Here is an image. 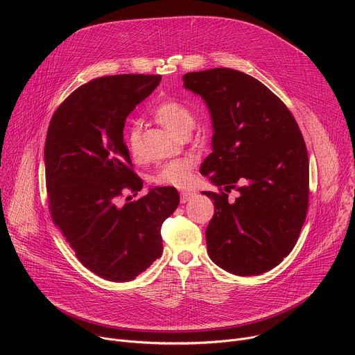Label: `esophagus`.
<instances>
[{
    "mask_svg": "<svg viewBox=\"0 0 355 355\" xmlns=\"http://www.w3.org/2000/svg\"><path fill=\"white\" fill-rule=\"evenodd\" d=\"M193 196H195V191H182L181 192V202H182V204H185V202L191 200Z\"/></svg>",
    "mask_w": 355,
    "mask_h": 355,
    "instance_id": "obj_1",
    "label": "esophagus"
}]
</instances>
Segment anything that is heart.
<instances>
[{
	"mask_svg": "<svg viewBox=\"0 0 355 355\" xmlns=\"http://www.w3.org/2000/svg\"><path fill=\"white\" fill-rule=\"evenodd\" d=\"M155 119L173 132L177 136H184L185 133H191L195 126V116L192 111L177 99H167L160 103L155 108ZM126 146L129 153L133 159H139L141 155L140 147V136L137 129H130L126 135ZM193 159H177L163 164L159 171L153 175L151 181L157 185H167L175 188H185L192 182L193 170H195Z\"/></svg>",
	"mask_w": 355,
	"mask_h": 355,
	"instance_id": "obj_1",
	"label": "heart"
}]
</instances>
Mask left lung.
Listing matches in <instances>:
<instances>
[{
  "mask_svg": "<svg viewBox=\"0 0 355 355\" xmlns=\"http://www.w3.org/2000/svg\"><path fill=\"white\" fill-rule=\"evenodd\" d=\"M184 87L205 101L212 153L200 166L219 192L204 191L215 215L211 260L236 275L277 267L295 247L309 207V159L299 126L263 83L232 69L187 73ZM239 191L234 202L227 192Z\"/></svg>",
  "mask_w": 355,
  "mask_h": 355,
  "instance_id": "1",
  "label": "left lung"
}]
</instances>
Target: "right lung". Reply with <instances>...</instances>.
Returning a JSON list of instances; mask_svg holds the SVG:
<instances>
[{"instance_id":"right-lung-1","label":"right lung","mask_w":355,"mask_h":355,"mask_svg":"<svg viewBox=\"0 0 355 355\" xmlns=\"http://www.w3.org/2000/svg\"><path fill=\"white\" fill-rule=\"evenodd\" d=\"M160 81L159 74L88 81L63 101L47 129L50 216L80 263L108 281L135 279L162 256V225L180 204L174 187L121 204L125 189L143 187L123 141L125 121Z\"/></svg>"}]
</instances>
